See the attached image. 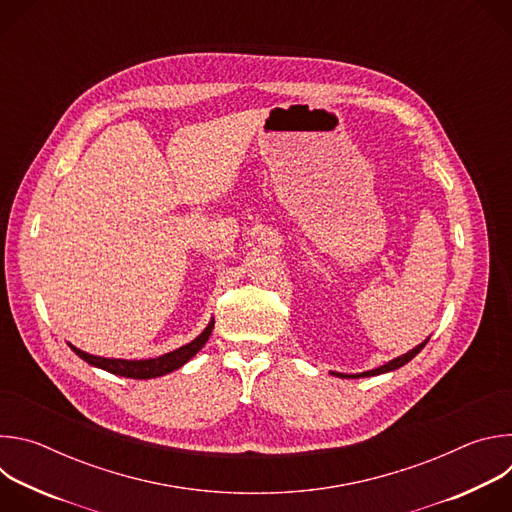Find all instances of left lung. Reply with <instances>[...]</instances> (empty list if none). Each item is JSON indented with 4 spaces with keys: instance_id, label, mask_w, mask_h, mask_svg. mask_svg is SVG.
<instances>
[{
    "instance_id": "obj_1",
    "label": "left lung",
    "mask_w": 512,
    "mask_h": 512,
    "mask_svg": "<svg viewBox=\"0 0 512 512\" xmlns=\"http://www.w3.org/2000/svg\"><path fill=\"white\" fill-rule=\"evenodd\" d=\"M427 340L429 338H425L421 344H417L413 350H409V352H405V354H401V356H397V358H393V360H389V362H385L383 367H377V369H373V371H364V373H356V375H348V373H336V371H330V375H334V377H340V379H360V377H377V375H383V373H391V371H397V369H401L403 364H407L411 358H415L421 350H423V346L427 344Z\"/></svg>"
}]
</instances>
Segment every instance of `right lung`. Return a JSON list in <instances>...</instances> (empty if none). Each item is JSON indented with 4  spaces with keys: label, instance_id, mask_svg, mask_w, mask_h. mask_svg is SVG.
Here are the masks:
<instances>
[{
    "label": "right lung",
    "instance_id": "1",
    "mask_svg": "<svg viewBox=\"0 0 512 512\" xmlns=\"http://www.w3.org/2000/svg\"><path fill=\"white\" fill-rule=\"evenodd\" d=\"M212 328H214V318H210V322L206 324V328L188 344L172 350V352H166L158 358H143V360H127V358H105V356H95V354H89L77 346H70V350L75 352L77 356H81L85 362H89L91 367H97V369H103L111 375H117V377H125V379H156V377H164L172 371H178L180 367H184V364L198 352L202 350V346L206 344V340L210 338L212 334Z\"/></svg>",
    "mask_w": 512,
    "mask_h": 512
}]
</instances>
